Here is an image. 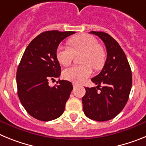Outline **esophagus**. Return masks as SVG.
I'll return each mask as SVG.
<instances>
[{"label": "esophagus", "instance_id": "1", "mask_svg": "<svg viewBox=\"0 0 146 146\" xmlns=\"http://www.w3.org/2000/svg\"><path fill=\"white\" fill-rule=\"evenodd\" d=\"M73 87L74 88H75V87H77V86H78V84H77V83H73Z\"/></svg>", "mask_w": 146, "mask_h": 146}]
</instances>
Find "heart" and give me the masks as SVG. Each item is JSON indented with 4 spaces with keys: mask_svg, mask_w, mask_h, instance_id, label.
<instances>
[{
    "mask_svg": "<svg viewBox=\"0 0 146 146\" xmlns=\"http://www.w3.org/2000/svg\"><path fill=\"white\" fill-rule=\"evenodd\" d=\"M69 47L59 46L56 50V57L60 64L68 66L74 59V55L82 53V65L74 66L65 69L63 76L72 82H82L95 70L102 69L105 61V52L95 37L88 34H81L72 37L68 41Z\"/></svg>",
    "mask_w": 146,
    "mask_h": 146,
    "instance_id": "b5f03b06",
    "label": "heart"
}]
</instances>
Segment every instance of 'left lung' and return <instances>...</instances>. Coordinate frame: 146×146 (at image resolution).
Returning a JSON list of instances; mask_svg holds the SVG:
<instances>
[{
    "instance_id": "left-lung-1",
    "label": "left lung",
    "mask_w": 146,
    "mask_h": 146,
    "mask_svg": "<svg viewBox=\"0 0 146 146\" xmlns=\"http://www.w3.org/2000/svg\"><path fill=\"white\" fill-rule=\"evenodd\" d=\"M103 41L107 49V60L102 70L91 79L103 86L98 92L96 87L85 88L82 106L88 118L97 121H106L115 118L123 109L128 101L132 84V75L128 60L119 44L104 32L91 31Z\"/></svg>"
}]
</instances>
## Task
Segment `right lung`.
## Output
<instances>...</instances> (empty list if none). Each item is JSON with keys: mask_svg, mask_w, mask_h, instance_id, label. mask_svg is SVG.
<instances>
[{"mask_svg": "<svg viewBox=\"0 0 146 146\" xmlns=\"http://www.w3.org/2000/svg\"><path fill=\"white\" fill-rule=\"evenodd\" d=\"M74 31H48L30 42L17 72L19 99L28 113L36 119L49 121L60 117L72 92V82L57 81L50 87L49 80L60 75L56 50L62 40Z\"/></svg>", "mask_w": 146, "mask_h": 146, "instance_id": "1", "label": "right lung"}]
</instances>
